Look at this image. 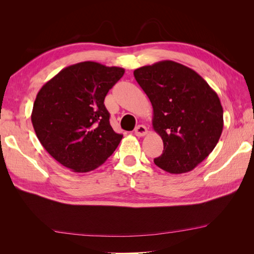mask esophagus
I'll return each mask as SVG.
<instances>
[{
	"label": "esophagus",
	"instance_id": "1",
	"mask_svg": "<svg viewBox=\"0 0 254 254\" xmlns=\"http://www.w3.org/2000/svg\"><path fill=\"white\" fill-rule=\"evenodd\" d=\"M147 132H148V130L144 125H139L134 129V134L136 136H144L147 134Z\"/></svg>",
	"mask_w": 254,
	"mask_h": 254
}]
</instances>
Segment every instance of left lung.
Masks as SVG:
<instances>
[{
	"label": "left lung",
	"mask_w": 254,
	"mask_h": 254,
	"mask_svg": "<svg viewBox=\"0 0 254 254\" xmlns=\"http://www.w3.org/2000/svg\"><path fill=\"white\" fill-rule=\"evenodd\" d=\"M133 75L151 103L152 127L164 145L153 162L171 174L194 170L224 128L217 93L194 70L172 60L139 67Z\"/></svg>",
	"instance_id": "1"
}]
</instances>
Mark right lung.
Masks as SVG:
<instances>
[{
  "mask_svg": "<svg viewBox=\"0 0 254 254\" xmlns=\"http://www.w3.org/2000/svg\"><path fill=\"white\" fill-rule=\"evenodd\" d=\"M125 70L83 61L64 67L38 92L32 123L50 155L75 173L101 166L123 135L112 129L104 101Z\"/></svg>",
  "mask_w": 254,
  "mask_h": 254,
  "instance_id": "add662e5",
  "label": "right lung"
}]
</instances>
